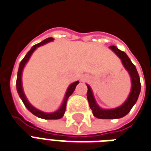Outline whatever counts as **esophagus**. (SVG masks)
Returning <instances> with one entry per match:
<instances>
[{"label":"esophagus","mask_w":151,"mask_h":151,"mask_svg":"<svg viewBox=\"0 0 151 151\" xmlns=\"http://www.w3.org/2000/svg\"><path fill=\"white\" fill-rule=\"evenodd\" d=\"M86 80V76H82V80Z\"/></svg>","instance_id":"esophagus-1"}]
</instances>
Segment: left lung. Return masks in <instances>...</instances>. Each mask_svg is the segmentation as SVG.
Wrapping results in <instances>:
<instances>
[{"label": "left lung", "instance_id": "obj_1", "mask_svg": "<svg viewBox=\"0 0 151 151\" xmlns=\"http://www.w3.org/2000/svg\"><path fill=\"white\" fill-rule=\"evenodd\" d=\"M109 48L121 59L122 64L129 72L130 78H131L132 87L128 98L122 105L116 108V109H103L99 107L98 104H96L95 98L93 96L92 89L89 85L87 84V87H88L87 98L88 101L89 106L92 109L94 116L100 118V119H117V118H121V117H123L125 115H127L129 113V111L131 110V109L135 104V103L137 102L141 91L140 78L137 73V69L135 68V66L133 64V63L131 62V60L129 59L128 55L124 51L120 50L115 46H111L109 47Z\"/></svg>", "mask_w": 151, "mask_h": 151}]
</instances>
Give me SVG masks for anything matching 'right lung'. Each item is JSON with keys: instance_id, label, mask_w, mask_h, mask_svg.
Here are the masks:
<instances>
[{"instance_id": "right-lung-1", "label": "right lung", "mask_w": 151, "mask_h": 151, "mask_svg": "<svg viewBox=\"0 0 151 151\" xmlns=\"http://www.w3.org/2000/svg\"><path fill=\"white\" fill-rule=\"evenodd\" d=\"M54 40L53 38H48L47 39H45L42 42H41L39 43L36 44L34 47H32V48L30 49L29 52L27 53L26 55V56L24 57V59L22 60V62L20 63L19 68H18V72H17V82H16V85H17V92H18V95L22 99V101H23V103L25 104V106L27 108V109L31 112L34 115L38 116L40 118H42V119H47V120H55V119H60L62 118L63 115H64L65 111H66V105H67V101H68V97L73 93V92L76 89V87L79 83V81H76L74 83H72L71 84H70V86L68 87V90H67V92L65 94V97L63 99V104H61V106L59 108V109L54 113H44V112H42V111L38 110L37 109H35L34 106H32L31 104H29V102L28 101V100L26 99V96L24 94V92H23L22 89V70L28 60H29V57L31 56V55L33 54V52L36 50V48L40 46H42L44 44L47 43L49 42H51V41Z\"/></svg>"}]
</instances>
